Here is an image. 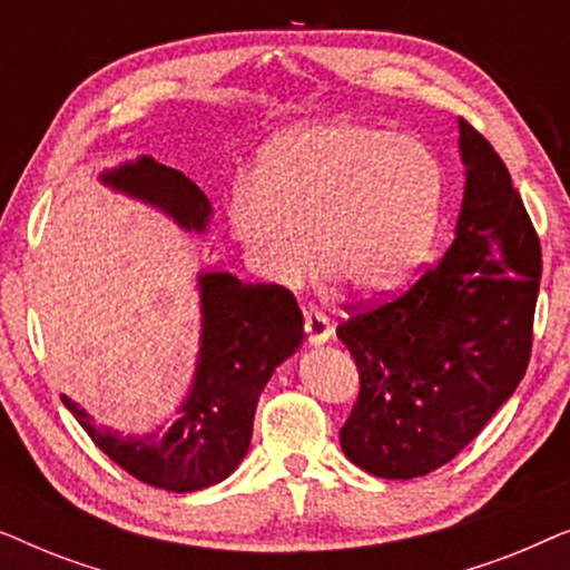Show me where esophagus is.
Returning a JSON list of instances; mask_svg holds the SVG:
<instances>
[{
    "label": "esophagus",
    "mask_w": 570,
    "mask_h": 570,
    "mask_svg": "<svg viewBox=\"0 0 570 570\" xmlns=\"http://www.w3.org/2000/svg\"><path fill=\"white\" fill-rule=\"evenodd\" d=\"M303 324H306V337L314 347L324 345V342L332 340L334 326L330 324V318H326L324 314H318V311H306V314H303Z\"/></svg>",
    "instance_id": "1"
}]
</instances>
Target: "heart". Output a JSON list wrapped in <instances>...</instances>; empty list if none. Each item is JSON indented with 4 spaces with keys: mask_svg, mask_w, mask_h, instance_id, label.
Segmentation results:
<instances>
[{
    "mask_svg": "<svg viewBox=\"0 0 570 570\" xmlns=\"http://www.w3.org/2000/svg\"><path fill=\"white\" fill-rule=\"evenodd\" d=\"M254 181L228 202L230 233L254 269L295 285L316 252L318 267L365 298L415 275L446 197V170L431 145L353 119L277 137L256 160Z\"/></svg>",
    "mask_w": 570,
    "mask_h": 570,
    "instance_id": "obj_1",
    "label": "heart"
}]
</instances>
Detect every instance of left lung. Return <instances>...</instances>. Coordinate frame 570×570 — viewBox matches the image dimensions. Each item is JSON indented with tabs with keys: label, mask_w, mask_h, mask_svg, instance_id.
<instances>
[{
	"label": "left lung",
	"mask_w": 570,
	"mask_h": 570,
	"mask_svg": "<svg viewBox=\"0 0 570 570\" xmlns=\"http://www.w3.org/2000/svg\"><path fill=\"white\" fill-rule=\"evenodd\" d=\"M464 197L449 252L400 298L337 326L361 371L350 462L412 480L472 443L524 379L542 254L509 168L456 119Z\"/></svg>",
	"instance_id": "8db88e82"
}]
</instances>
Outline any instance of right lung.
<instances>
[{
	"instance_id": "obj_1",
	"label": "right lung",
	"mask_w": 570,
	"mask_h": 570,
	"mask_svg": "<svg viewBox=\"0 0 570 570\" xmlns=\"http://www.w3.org/2000/svg\"><path fill=\"white\" fill-rule=\"evenodd\" d=\"M98 181L116 194L158 209L186 233H207L213 205L191 178L160 166L150 155L104 168ZM199 353L189 392L174 423L129 435L98 425L67 394L72 412L96 446L131 478L170 493L217 485L244 462L256 402L279 363L303 345V314L279 285H244L228 272H199Z\"/></svg>"
}]
</instances>
